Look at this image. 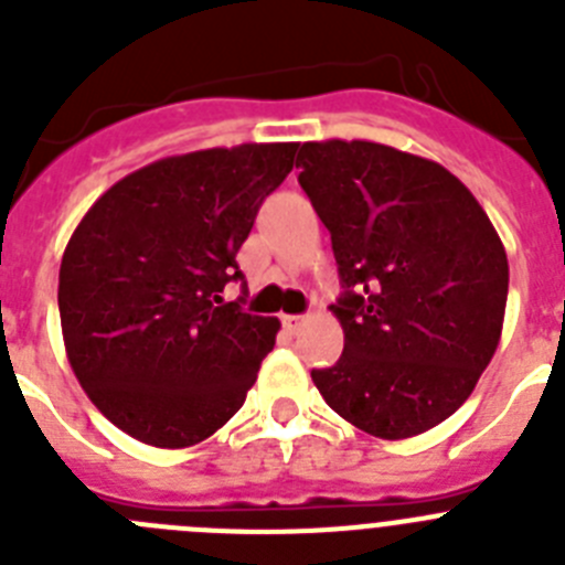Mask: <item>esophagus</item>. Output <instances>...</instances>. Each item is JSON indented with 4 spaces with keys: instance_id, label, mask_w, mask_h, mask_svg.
<instances>
[{
    "instance_id": "obj_1",
    "label": "esophagus",
    "mask_w": 565,
    "mask_h": 565,
    "mask_svg": "<svg viewBox=\"0 0 565 565\" xmlns=\"http://www.w3.org/2000/svg\"><path fill=\"white\" fill-rule=\"evenodd\" d=\"M306 326V317H299V313H294V317H282V328H286L288 333H299V328Z\"/></svg>"
}]
</instances>
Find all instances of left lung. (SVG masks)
Listing matches in <instances>:
<instances>
[{"mask_svg":"<svg viewBox=\"0 0 565 565\" xmlns=\"http://www.w3.org/2000/svg\"><path fill=\"white\" fill-rule=\"evenodd\" d=\"M299 186L331 232L344 331L311 371L344 422L376 438L430 430L469 398L495 353L509 263L481 203L441 163L373 141H308Z\"/></svg>","mask_w":565,"mask_h":565,"instance_id":"8db88e82","label":"left lung"}]
</instances>
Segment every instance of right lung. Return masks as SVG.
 <instances>
[{
    "label": "right lung",
    "mask_w": 565,
    "mask_h": 565,
    "mask_svg": "<svg viewBox=\"0 0 565 565\" xmlns=\"http://www.w3.org/2000/svg\"><path fill=\"white\" fill-rule=\"evenodd\" d=\"M299 143L163 158L109 186L58 268L70 367L127 436L181 450L246 402L279 322L223 302L237 252Z\"/></svg>",
    "instance_id": "right-lung-1"
}]
</instances>
